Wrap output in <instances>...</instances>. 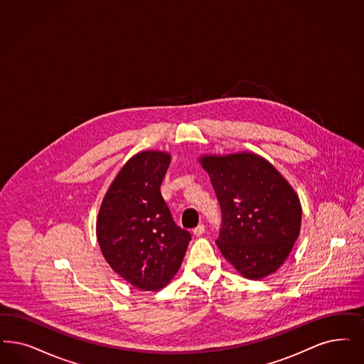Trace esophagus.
I'll return each instance as SVG.
<instances>
[{"instance_id": "1", "label": "esophagus", "mask_w": 364, "mask_h": 364, "mask_svg": "<svg viewBox=\"0 0 364 364\" xmlns=\"http://www.w3.org/2000/svg\"><path fill=\"white\" fill-rule=\"evenodd\" d=\"M204 231H205V227H204V225H199V226H196L193 228V235L200 237L201 234H203Z\"/></svg>"}]
</instances>
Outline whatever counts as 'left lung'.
Wrapping results in <instances>:
<instances>
[{"label":"left lung","mask_w":364,"mask_h":364,"mask_svg":"<svg viewBox=\"0 0 364 364\" xmlns=\"http://www.w3.org/2000/svg\"><path fill=\"white\" fill-rule=\"evenodd\" d=\"M223 223L216 245L239 274L262 279L287 261L300 235V199L266 159L240 151L204 154Z\"/></svg>","instance_id":"obj_1"}]
</instances>
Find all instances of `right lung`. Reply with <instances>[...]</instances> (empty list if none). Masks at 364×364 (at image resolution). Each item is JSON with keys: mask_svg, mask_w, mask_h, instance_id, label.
Wrapping results in <instances>:
<instances>
[{"mask_svg": "<svg viewBox=\"0 0 364 364\" xmlns=\"http://www.w3.org/2000/svg\"><path fill=\"white\" fill-rule=\"evenodd\" d=\"M166 151H144L126 161L107 189L97 219L100 251L110 267L141 290H159L180 269L191 234L176 226L160 187Z\"/></svg>", "mask_w": 364, "mask_h": 364, "instance_id": "1", "label": "right lung"}]
</instances>
